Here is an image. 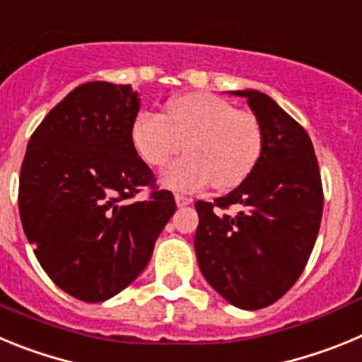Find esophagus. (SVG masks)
Wrapping results in <instances>:
<instances>
[{"instance_id":"obj_1","label":"esophagus","mask_w":362,"mask_h":362,"mask_svg":"<svg viewBox=\"0 0 362 362\" xmlns=\"http://www.w3.org/2000/svg\"><path fill=\"white\" fill-rule=\"evenodd\" d=\"M175 202H177V207H185V205L193 204V200L184 194H175Z\"/></svg>"}]
</instances>
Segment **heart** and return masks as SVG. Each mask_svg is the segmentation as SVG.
<instances>
[{"label":"heart","mask_w":362,"mask_h":362,"mask_svg":"<svg viewBox=\"0 0 362 362\" xmlns=\"http://www.w3.org/2000/svg\"><path fill=\"white\" fill-rule=\"evenodd\" d=\"M182 142L187 157L162 171L164 187L191 193L214 182L218 189H233L258 165L263 132L252 113L238 112L229 100L211 93L175 97L165 117L146 110L133 120L132 144L151 168L177 155Z\"/></svg>","instance_id":"b5f03b06"}]
</instances>
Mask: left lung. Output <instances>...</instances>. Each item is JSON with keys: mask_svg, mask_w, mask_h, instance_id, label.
Listing matches in <instances>:
<instances>
[{"mask_svg": "<svg viewBox=\"0 0 362 362\" xmlns=\"http://www.w3.org/2000/svg\"><path fill=\"white\" fill-rule=\"evenodd\" d=\"M245 97L263 132L252 173L214 204L197 202L198 267L214 291L242 310L278 301L301 276L317 238L323 187L310 136L276 100L258 90ZM236 204V215L214 206Z\"/></svg>", "mask_w": 362, "mask_h": 362, "instance_id": "8db88e82", "label": "left lung"}]
</instances>
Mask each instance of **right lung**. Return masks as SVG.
<instances>
[{"mask_svg": "<svg viewBox=\"0 0 362 362\" xmlns=\"http://www.w3.org/2000/svg\"><path fill=\"white\" fill-rule=\"evenodd\" d=\"M139 110L132 84H81L50 110L25 153L23 230L52 281L81 301H106L135 281L177 211L164 189L132 202L155 182L132 144Z\"/></svg>", "mask_w": 362, "mask_h": 362, "instance_id": "obj_1", "label": "right lung"}]
</instances>
